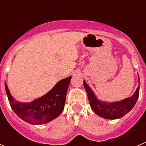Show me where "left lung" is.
<instances>
[{"mask_svg":"<svg viewBox=\"0 0 146 146\" xmlns=\"http://www.w3.org/2000/svg\"><path fill=\"white\" fill-rule=\"evenodd\" d=\"M139 85L137 87L135 93L130 98H125L117 102H104L100 100L96 97L94 92L92 91L90 86L84 80V87L87 92L90 107L92 110L100 117L102 118L115 120L118 119L125 115L128 113L134 105L136 103L139 97L140 90V79L138 75Z\"/></svg>","mask_w":146,"mask_h":146,"instance_id":"left-lung-1","label":"left lung"}]
</instances>
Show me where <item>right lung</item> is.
<instances>
[{
	"label": "right lung",
	"mask_w": 146,
	"mask_h": 146,
	"mask_svg": "<svg viewBox=\"0 0 146 146\" xmlns=\"http://www.w3.org/2000/svg\"><path fill=\"white\" fill-rule=\"evenodd\" d=\"M71 79L69 76L60 80L46 94L30 102L15 100L6 82L5 92L12 110L21 119L32 125L45 124L57 117L63 111Z\"/></svg>",
	"instance_id": "right-lung-1"
}]
</instances>
